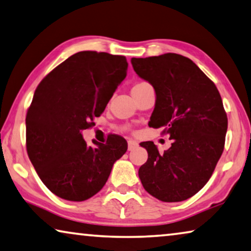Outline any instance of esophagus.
Returning <instances> with one entry per match:
<instances>
[{
	"mask_svg": "<svg viewBox=\"0 0 251 251\" xmlns=\"http://www.w3.org/2000/svg\"><path fill=\"white\" fill-rule=\"evenodd\" d=\"M137 146H138V143L137 142H135L133 140H129L128 141V151H133L135 147H137Z\"/></svg>",
	"mask_w": 251,
	"mask_h": 251,
	"instance_id": "esophagus-1",
	"label": "esophagus"
}]
</instances>
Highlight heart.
Masks as SVG:
<instances>
[{
  "instance_id": "b5f03b06",
  "label": "heart",
  "mask_w": 251,
  "mask_h": 251,
  "mask_svg": "<svg viewBox=\"0 0 251 251\" xmlns=\"http://www.w3.org/2000/svg\"><path fill=\"white\" fill-rule=\"evenodd\" d=\"M146 85H150V83H149V82H146V81H140V82L135 83L134 87H133V89L141 88V87H143V86H146ZM133 89H132V90H133Z\"/></svg>"
}]
</instances>
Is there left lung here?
I'll use <instances>...</instances> for the list:
<instances>
[{
    "label": "left lung",
    "mask_w": 251,
    "mask_h": 251,
    "mask_svg": "<svg viewBox=\"0 0 251 251\" xmlns=\"http://www.w3.org/2000/svg\"><path fill=\"white\" fill-rule=\"evenodd\" d=\"M133 68L154 87L156 102L149 125L163 127L172 145L163 153L143 142L149 158L138 176L151 196L180 202L211 177L225 149L228 118L214 82L191 59L176 53L132 58Z\"/></svg>",
    "instance_id": "obj_1"
}]
</instances>
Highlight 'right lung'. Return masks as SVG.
Wrapping results in <instances>:
<instances>
[{
    "instance_id": "right-lung-1",
    "label": "right lung",
    "mask_w": 251,
    "mask_h": 251,
    "mask_svg": "<svg viewBox=\"0 0 251 251\" xmlns=\"http://www.w3.org/2000/svg\"><path fill=\"white\" fill-rule=\"evenodd\" d=\"M124 55L80 51L50 71L26 111V152L48 189L69 201H85L105 185L127 151L118 135L87 145L81 132L94 125L126 77Z\"/></svg>"
}]
</instances>
